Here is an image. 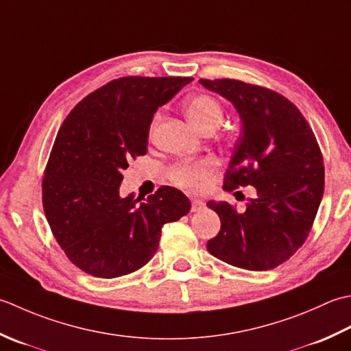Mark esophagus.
Returning a JSON list of instances; mask_svg holds the SVG:
<instances>
[{
	"label": "esophagus",
	"mask_w": 351,
	"mask_h": 351,
	"mask_svg": "<svg viewBox=\"0 0 351 351\" xmlns=\"http://www.w3.org/2000/svg\"><path fill=\"white\" fill-rule=\"evenodd\" d=\"M202 209H204V203L202 202V199H197V198L192 199L191 210H192V212H199Z\"/></svg>",
	"instance_id": "esophagus-1"
}]
</instances>
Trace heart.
I'll use <instances>...</instances> for the list:
<instances>
[{"label":"heart","mask_w":351,"mask_h":351,"mask_svg":"<svg viewBox=\"0 0 351 351\" xmlns=\"http://www.w3.org/2000/svg\"><path fill=\"white\" fill-rule=\"evenodd\" d=\"M184 110L192 125L202 133L206 130H215L224 118L223 106L210 95H195L189 98L184 104ZM157 121H159V115L154 117L153 127L157 124ZM215 165L217 163L213 159L180 162L169 168L168 178L184 191L199 192L209 183Z\"/></svg>","instance_id":"obj_1"}]
</instances>
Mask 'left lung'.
I'll use <instances>...</instances> for the list:
<instances>
[{
	"label": "left lung",
	"instance_id": "1",
	"mask_svg": "<svg viewBox=\"0 0 351 351\" xmlns=\"http://www.w3.org/2000/svg\"><path fill=\"white\" fill-rule=\"evenodd\" d=\"M230 101L242 133L224 176V191L253 186L256 197L238 210L209 202L221 230L207 252L228 265L273 269L304 244L324 192V163L309 123L288 98L232 78L199 80Z\"/></svg>",
	"mask_w": 351,
	"mask_h": 351
}]
</instances>
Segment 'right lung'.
<instances>
[{
    "label": "right lung",
    "mask_w": 351,
    "mask_h": 351,
    "mask_svg": "<svg viewBox=\"0 0 351 351\" xmlns=\"http://www.w3.org/2000/svg\"><path fill=\"white\" fill-rule=\"evenodd\" d=\"M192 80L121 77L63 121L42 178V204L57 244L84 273L115 278L142 268L157 252L163 224L191 210L173 186L144 199L121 197L119 184L128 162L147 153L156 110Z\"/></svg>",
    "instance_id": "add662e5"
}]
</instances>
